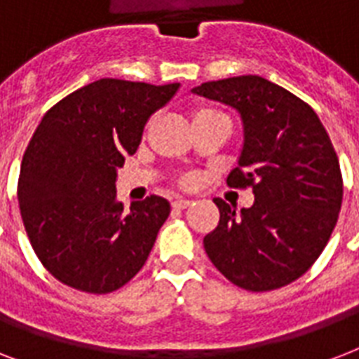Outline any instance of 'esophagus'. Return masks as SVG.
<instances>
[{"mask_svg":"<svg viewBox=\"0 0 359 359\" xmlns=\"http://www.w3.org/2000/svg\"><path fill=\"white\" fill-rule=\"evenodd\" d=\"M191 205L190 199H186V197H177L173 201V207L175 208H188Z\"/></svg>","mask_w":359,"mask_h":359,"instance_id":"obj_1","label":"esophagus"}]
</instances>
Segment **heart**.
Instances as JSON below:
<instances>
[{"instance_id": "obj_1", "label": "heart", "mask_w": 359, "mask_h": 359, "mask_svg": "<svg viewBox=\"0 0 359 359\" xmlns=\"http://www.w3.org/2000/svg\"><path fill=\"white\" fill-rule=\"evenodd\" d=\"M207 111H212V109H201L199 114H207ZM199 114H197V115H199Z\"/></svg>"}]
</instances>
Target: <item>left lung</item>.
I'll list each match as a JSON object with an SVG mask.
<instances>
[{
  "label": "left lung",
  "instance_id": "left-lung-1",
  "mask_svg": "<svg viewBox=\"0 0 359 359\" xmlns=\"http://www.w3.org/2000/svg\"><path fill=\"white\" fill-rule=\"evenodd\" d=\"M238 111L244 143L233 188L255 201L236 210L222 199L218 227L203 240L212 264L251 292L292 283L311 268L339 218V160L311 106L261 76L207 81L191 89Z\"/></svg>",
  "mask_w": 359,
  "mask_h": 359
}]
</instances>
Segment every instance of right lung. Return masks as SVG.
<instances>
[{"label": "right lung", "mask_w": 359, "mask_h": 359, "mask_svg": "<svg viewBox=\"0 0 359 359\" xmlns=\"http://www.w3.org/2000/svg\"><path fill=\"white\" fill-rule=\"evenodd\" d=\"M179 87L102 78L59 100L36 126L20 168V214L36 257L61 283L106 294L143 268L171 205L151 196L126 210L117 169Z\"/></svg>", "instance_id": "1"}]
</instances>
